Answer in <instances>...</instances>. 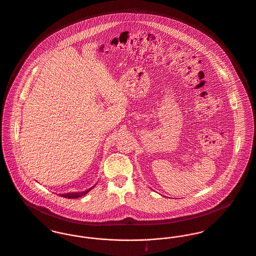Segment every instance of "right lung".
I'll list each match as a JSON object with an SVG mask.
<instances>
[{
  "label": "right lung",
  "mask_w": 256,
  "mask_h": 256,
  "mask_svg": "<svg viewBox=\"0 0 256 256\" xmlns=\"http://www.w3.org/2000/svg\"><path fill=\"white\" fill-rule=\"evenodd\" d=\"M93 188H89V190H87L86 192H70V194H60V196H62V198H82V196H86V194L89 192V190H91Z\"/></svg>",
  "instance_id": "obj_1"
}]
</instances>
